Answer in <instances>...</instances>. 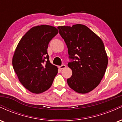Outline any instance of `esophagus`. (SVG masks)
I'll return each instance as SVG.
<instances>
[{
	"label": "esophagus",
	"instance_id": "34e87169",
	"mask_svg": "<svg viewBox=\"0 0 122 122\" xmlns=\"http://www.w3.org/2000/svg\"><path fill=\"white\" fill-rule=\"evenodd\" d=\"M58 68H59L60 69H64V68H66V65H62L61 66H58Z\"/></svg>",
	"mask_w": 122,
	"mask_h": 122
}]
</instances>
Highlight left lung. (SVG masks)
I'll return each mask as SVG.
<instances>
[{"label": "left lung", "instance_id": "1", "mask_svg": "<svg viewBox=\"0 0 122 122\" xmlns=\"http://www.w3.org/2000/svg\"><path fill=\"white\" fill-rule=\"evenodd\" d=\"M57 28L68 47L69 58L73 60L68 64L72 71V76L67 79L68 84L77 93H88L100 84L107 69L108 57L104 43L85 25Z\"/></svg>", "mask_w": 122, "mask_h": 122}]
</instances>
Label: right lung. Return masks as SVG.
I'll return each instance as SVG.
<instances>
[{
  "label": "right lung",
  "instance_id": "1",
  "mask_svg": "<svg viewBox=\"0 0 122 122\" xmlns=\"http://www.w3.org/2000/svg\"><path fill=\"white\" fill-rule=\"evenodd\" d=\"M58 33L54 26H34L22 37L15 50L14 69L20 83L32 93L47 90L58 73L47 54L49 43Z\"/></svg>",
  "mask_w": 122,
  "mask_h": 122
}]
</instances>
